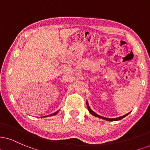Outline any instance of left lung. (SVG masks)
<instances>
[{
    "label": "left lung",
    "instance_id": "8db88e82",
    "mask_svg": "<svg viewBox=\"0 0 150 150\" xmlns=\"http://www.w3.org/2000/svg\"><path fill=\"white\" fill-rule=\"evenodd\" d=\"M86 106H87V109H88V111H89V112H90V113H91V114H92L93 115H94V116H96V117H100V118L104 119V120H108V121H115V120H121V119L124 118L125 117H126L127 115L129 114V113H130V112H129V113H127V114L124 115H122V116H120V117H115V118H108V117H102V116H101V115H98V114H97V113H95L94 111H93V110H91V109L90 107H89V105H88V102H87V101H86Z\"/></svg>",
    "mask_w": 150,
    "mask_h": 150
}]
</instances>
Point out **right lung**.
Masks as SVG:
<instances>
[{"label":"right lung","mask_w":150,"mask_h":150,"mask_svg":"<svg viewBox=\"0 0 150 150\" xmlns=\"http://www.w3.org/2000/svg\"><path fill=\"white\" fill-rule=\"evenodd\" d=\"M58 112H59V111H56V112H54V113H52V114H50V115H50V116H52V115H56L57 113ZM49 115H48V116H49Z\"/></svg>","instance_id":"right-lung-1"}]
</instances>
